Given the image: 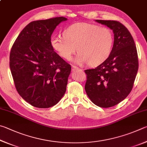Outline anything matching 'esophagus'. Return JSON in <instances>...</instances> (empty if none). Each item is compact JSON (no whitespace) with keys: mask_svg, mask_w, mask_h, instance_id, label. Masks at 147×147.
Listing matches in <instances>:
<instances>
[{"mask_svg":"<svg viewBox=\"0 0 147 147\" xmlns=\"http://www.w3.org/2000/svg\"><path fill=\"white\" fill-rule=\"evenodd\" d=\"M79 69V67L76 66H75V65H73V64H72V65H71V69H72V71L78 70V69Z\"/></svg>","mask_w":147,"mask_h":147,"instance_id":"34e87169","label":"esophagus"}]
</instances>
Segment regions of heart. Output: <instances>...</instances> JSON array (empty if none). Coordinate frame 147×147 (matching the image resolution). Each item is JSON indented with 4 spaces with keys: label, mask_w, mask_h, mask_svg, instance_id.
Returning <instances> with one entry per match:
<instances>
[{
    "label": "heart",
    "mask_w": 147,
    "mask_h": 147,
    "mask_svg": "<svg viewBox=\"0 0 147 147\" xmlns=\"http://www.w3.org/2000/svg\"><path fill=\"white\" fill-rule=\"evenodd\" d=\"M114 36L112 30L105 26L86 22L75 23L63 32V37L53 36L51 44L61 57L70 60L76 51L75 61L90 66L101 64L111 53Z\"/></svg>",
    "instance_id": "b5f03b06"
}]
</instances>
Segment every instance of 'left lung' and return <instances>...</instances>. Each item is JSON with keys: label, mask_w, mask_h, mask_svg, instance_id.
Listing matches in <instances>:
<instances>
[{"label": "left lung", "mask_w": 147, "mask_h": 147, "mask_svg": "<svg viewBox=\"0 0 147 147\" xmlns=\"http://www.w3.org/2000/svg\"><path fill=\"white\" fill-rule=\"evenodd\" d=\"M96 22L113 30L114 45L103 63L96 68L84 70V89L95 105L109 108L119 103L130 93L138 70V56L132 36L124 25L117 20Z\"/></svg>", "instance_id": "obj_1"}]
</instances>
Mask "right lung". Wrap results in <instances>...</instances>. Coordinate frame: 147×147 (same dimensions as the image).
Returning <instances> with one entry per match:
<instances>
[{"label": "right lung", "mask_w": 147, "mask_h": 147, "mask_svg": "<svg viewBox=\"0 0 147 147\" xmlns=\"http://www.w3.org/2000/svg\"><path fill=\"white\" fill-rule=\"evenodd\" d=\"M66 20L57 17L30 22L11 47L9 68L15 88L35 107H53L66 92L71 65L53 50L51 36Z\"/></svg>", "instance_id": "add662e5"}]
</instances>
